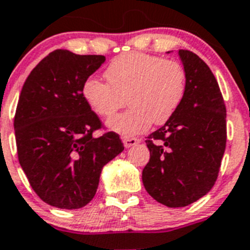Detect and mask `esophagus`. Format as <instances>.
<instances>
[{
  "instance_id": "esophagus-1",
  "label": "esophagus",
  "mask_w": 250,
  "mask_h": 250,
  "mask_svg": "<svg viewBox=\"0 0 250 250\" xmlns=\"http://www.w3.org/2000/svg\"><path fill=\"white\" fill-rule=\"evenodd\" d=\"M123 145H125V148H129V147H133V146H136L137 143H139V139L138 138H129V137H125V138L122 139Z\"/></svg>"
}]
</instances>
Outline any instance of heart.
<instances>
[{
    "mask_svg": "<svg viewBox=\"0 0 250 250\" xmlns=\"http://www.w3.org/2000/svg\"><path fill=\"white\" fill-rule=\"evenodd\" d=\"M108 83L88 77L82 96L100 117H111L125 104L130 108L117 114L107 127L122 137L149 129L152 123L164 125L178 111L186 96L187 77L181 63L139 52L123 53L105 69Z\"/></svg>",
    "mask_w": 250,
    "mask_h": 250,
    "instance_id": "1",
    "label": "heart"
}]
</instances>
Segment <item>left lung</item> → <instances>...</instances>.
I'll use <instances>...</instances> for the list:
<instances>
[{"mask_svg": "<svg viewBox=\"0 0 250 250\" xmlns=\"http://www.w3.org/2000/svg\"><path fill=\"white\" fill-rule=\"evenodd\" d=\"M186 96L163 127L147 137L149 162L142 172L148 194L169 208L194 203L212 189L227 143V111L210 68L195 53L179 49Z\"/></svg>", "mask_w": 250, "mask_h": 250, "instance_id": "8db88e82", "label": "left lung"}]
</instances>
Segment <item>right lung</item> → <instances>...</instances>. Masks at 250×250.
Segmentation results:
<instances>
[{
	"instance_id": "right-lung-1",
	"label": "right lung",
	"mask_w": 250,
	"mask_h": 250,
	"mask_svg": "<svg viewBox=\"0 0 250 250\" xmlns=\"http://www.w3.org/2000/svg\"><path fill=\"white\" fill-rule=\"evenodd\" d=\"M105 57L56 49L27 77L15 114L17 154L32 189L61 209H78L97 192L102 168L125 149L82 96V84Z\"/></svg>"
}]
</instances>
